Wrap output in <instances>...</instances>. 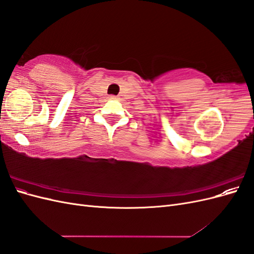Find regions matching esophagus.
Masks as SVG:
<instances>
[{
  "mask_svg": "<svg viewBox=\"0 0 254 254\" xmlns=\"http://www.w3.org/2000/svg\"><path fill=\"white\" fill-rule=\"evenodd\" d=\"M109 98H111V99H117L118 97H117V96H114V95H111Z\"/></svg>",
  "mask_w": 254,
  "mask_h": 254,
  "instance_id": "1",
  "label": "esophagus"
}]
</instances>
